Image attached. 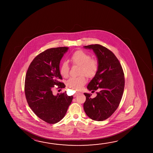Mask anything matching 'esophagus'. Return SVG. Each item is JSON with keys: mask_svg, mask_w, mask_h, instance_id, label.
Returning <instances> with one entry per match:
<instances>
[{"mask_svg": "<svg viewBox=\"0 0 153 153\" xmlns=\"http://www.w3.org/2000/svg\"><path fill=\"white\" fill-rule=\"evenodd\" d=\"M79 93H78V92L76 93L75 94V95H74V96H75V97H76V96H77V95L78 94H79Z\"/></svg>", "mask_w": 153, "mask_h": 153, "instance_id": "1", "label": "esophagus"}]
</instances>
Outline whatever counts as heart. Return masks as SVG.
<instances>
[{
    "mask_svg": "<svg viewBox=\"0 0 153 153\" xmlns=\"http://www.w3.org/2000/svg\"><path fill=\"white\" fill-rule=\"evenodd\" d=\"M70 61L74 65L80 66L79 75L77 77H71L67 81V85L68 87L79 90L83 88L86 82V76L88 78H93L98 72L99 65L98 61L94 59H91L90 55L82 51H77L73 53L70 58ZM69 72V67L68 63L63 62L60 66V73L61 75L66 77Z\"/></svg>",
    "mask_w": 153,
    "mask_h": 153,
    "instance_id": "obj_1",
    "label": "heart"
}]
</instances>
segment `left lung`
Wrapping results in <instances>:
<instances>
[{
    "instance_id": "8db88e82",
    "label": "left lung",
    "mask_w": 153,
    "mask_h": 153,
    "mask_svg": "<svg viewBox=\"0 0 153 153\" xmlns=\"http://www.w3.org/2000/svg\"><path fill=\"white\" fill-rule=\"evenodd\" d=\"M92 50L98 60V72L88 83L89 91H97V95L84 93L85 113L93 120L102 121L115 111L122 98L125 79L123 69L115 55L108 48L99 44L84 46Z\"/></svg>"
}]
</instances>
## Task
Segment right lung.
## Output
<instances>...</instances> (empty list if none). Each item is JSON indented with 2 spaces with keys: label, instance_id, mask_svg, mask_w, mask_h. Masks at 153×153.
Masks as SVG:
<instances>
[{
  "label": "right lung",
  "instance_id": "1",
  "mask_svg": "<svg viewBox=\"0 0 153 153\" xmlns=\"http://www.w3.org/2000/svg\"><path fill=\"white\" fill-rule=\"evenodd\" d=\"M68 49L52 48L41 53L30 63L25 76V91L28 105L38 117L50 124L58 123L65 117L73 100V95L68 96L66 91L54 95L52 91L55 85L65 88L59 82L62 79L60 63Z\"/></svg>",
  "mask_w": 153,
  "mask_h": 153
}]
</instances>
